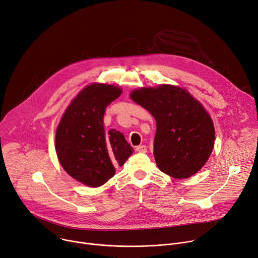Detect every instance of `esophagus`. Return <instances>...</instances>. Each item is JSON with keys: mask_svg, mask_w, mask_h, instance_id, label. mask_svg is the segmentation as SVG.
Wrapping results in <instances>:
<instances>
[{"mask_svg": "<svg viewBox=\"0 0 258 258\" xmlns=\"http://www.w3.org/2000/svg\"><path fill=\"white\" fill-rule=\"evenodd\" d=\"M136 151H138V152H141V153H146L147 152V146H145V145L138 146V147H136Z\"/></svg>", "mask_w": 258, "mask_h": 258, "instance_id": "34e87169", "label": "esophagus"}]
</instances>
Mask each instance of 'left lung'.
<instances>
[{"instance_id": "1", "label": "left lung", "mask_w": 258, "mask_h": 258, "mask_svg": "<svg viewBox=\"0 0 258 258\" xmlns=\"http://www.w3.org/2000/svg\"><path fill=\"white\" fill-rule=\"evenodd\" d=\"M131 99L156 120L154 158L161 172L185 179L209 158L215 142L213 120L185 89L163 84L135 89Z\"/></svg>"}]
</instances>
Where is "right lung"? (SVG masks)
<instances>
[{"label":"right lung","mask_w":258,"mask_h":258,"mask_svg":"<svg viewBox=\"0 0 258 258\" xmlns=\"http://www.w3.org/2000/svg\"><path fill=\"white\" fill-rule=\"evenodd\" d=\"M120 94L113 85H88L72 101L58 125V159L70 176L85 185L104 184L133 152L123 133L103 126L106 107Z\"/></svg>","instance_id":"1"}]
</instances>
